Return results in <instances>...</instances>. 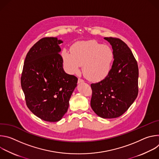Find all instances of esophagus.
I'll return each instance as SVG.
<instances>
[{"instance_id":"esophagus-1","label":"esophagus","mask_w":159,"mask_h":159,"mask_svg":"<svg viewBox=\"0 0 159 159\" xmlns=\"http://www.w3.org/2000/svg\"><path fill=\"white\" fill-rule=\"evenodd\" d=\"M84 82V80L83 79H80V78H79V79H78V83H79V84L82 83V82Z\"/></svg>"}]
</instances>
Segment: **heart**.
Instances as JSON below:
<instances>
[{
  "mask_svg": "<svg viewBox=\"0 0 159 159\" xmlns=\"http://www.w3.org/2000/svg\"><path fill=\"white\" fill-rule=\"evenodd\" d=\"M61 58L66 70L77 73L82 65L84 75L90 80L98 81L109 73L114 58L112 49L96 40L79 41L72 45L71 52H61Z\"/></svg>",
  "mask_w": 159,
  "mask_h": 159,
  "instance_id": "b5f03b06",
  "label": "heart"
}]
</instances>
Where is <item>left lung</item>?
Here are the masks:
<instances>
[{
    "label": "left lung",
    "mask_w": 159,
    "mask_h": 159,
    "mask_svg": "<svg viewBox=\"0 0 159 159\" xmlns=\"http://www.w3.org/2000/svg\"><path fill=\"white\" fill-rule=\"evenodd\" d=\"M112 46L114 61L108 75L91 84L90 106L103 118L120 117L128 109L139 93V66L128 45L118 38H104Z\"/></svg>",
    "instance_id": "obj_1"
}]
</instances>
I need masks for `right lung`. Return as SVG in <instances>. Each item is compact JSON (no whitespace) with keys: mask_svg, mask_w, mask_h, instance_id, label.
I'll use <instances>...</instances> for the list:
<instances>
[{"mask_svg":"<svg viewBox=\"0 0 159 159\" xmlns=\"http://www.w3.org/2000/svg\"><path fill=\"white\" fill-rule=\"evenodd\" d=\"M61 43L53 37L37 41L26 55L20 77L28 107L49 122L60 121L66 112L78 80L63 70Z\"/></svg>","mask_w":159,"mask_h":159,"instance_id":"add662e5","label":"right lung"}]
</instances>
